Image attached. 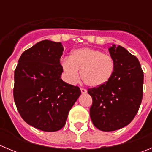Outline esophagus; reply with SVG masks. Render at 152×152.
I'll list each match as a JSON object with an SVG mask.
<instances>
[{
  "instance_id": "34e87169",
  "label": "esophagus",
  "mask_w": 152,
  "mask_h": 152,
  "mask_svg": "<svg viewBox=\"0 0 152 152\" xmlns=\"http://www.w3.org/2000/svg\"><path fill=\"white\" fill-rule=\"evenodd\" d=\"M80 91H81V94H87V92H88L87 90L84 89V88H80Z\"/></svg>"
}]
</instances>
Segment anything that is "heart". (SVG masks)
Wrapping results in <instances>:
<instances>
[{
  "label": "heart",
  "instance_id": "1",
  "mask_svg": "<svg viewBox=\"0 0 152 152\" xmlns=\"http://www.w3.org/2000/svg\"><path fill=\"white\" fill-rule=\"evenodd\" d=\"M61 68L68 83L75 84L81 78L87 85L98 88L107 84L113 75L115 62L112 56L91 48L73 51L71 57L61 60Z\"/></svg>",
  "mask_w": 152,
  "mask_h": 152
}]
</instances>
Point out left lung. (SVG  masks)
Wrapping results in <instances>:
<instances>
[{
    "instance_id": "left-lung-1",
    "label": "left lung",
    "mask_w": 152,
    "mask_h": 152,
    "mask_svg": "<svg viewBox=\"0 0 152 152\" xmlns=\"http://www.w3.org/2000/svg\"><path fill=\"white\" fill-rule=\"evenodd\" d=\"M115 71L106 84L88 89L93 99L91 120L98 129L111 132L129 124L139 111L143 95L144 74L139 60L125 48L109 49Z\"/></svg>"
}]
</instances>
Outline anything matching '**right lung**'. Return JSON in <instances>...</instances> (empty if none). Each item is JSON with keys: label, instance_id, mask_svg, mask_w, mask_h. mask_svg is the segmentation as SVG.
<instances>
[{"label": "right lung", "instance_id": "1", "mask_svg": "<svg viewBox=\"0 0 152 152\" xmlns=\"http://www.w3.org/2000/svg\"><path fill=\"white\" fill-rule=\"evenodd\" d=\"M61 42L42 40L23 52L14 72L13 98L24 121L45 132L65 125L81 92L61 78Z\"/></svg>", "mask_w": 152, "mask_h": 152}]
</instances>
